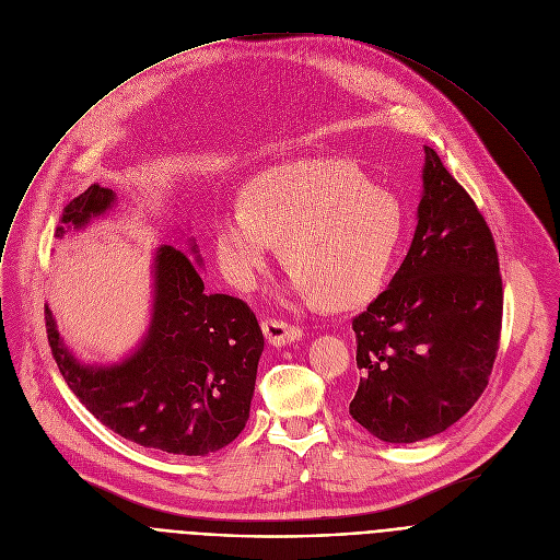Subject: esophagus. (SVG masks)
<instances>
[{
	"instance_id": "1",
	"label": "esophagus",
	"mask_w": 560,
	"mask_h": 560,
	"mask_svg": "<svg viewBox=\"0 0 560 560\" xmlns=\"http://www.w3.org/2000/svg\"><path fill=\"white\" fill-rule=\"evenodd\" d=\"M264 335H266L270 346L283 348L288 343L299 341L303 330L299 326H290L285 322H277V318H268V322H264Z\"/></svg>"
}]
</instances>
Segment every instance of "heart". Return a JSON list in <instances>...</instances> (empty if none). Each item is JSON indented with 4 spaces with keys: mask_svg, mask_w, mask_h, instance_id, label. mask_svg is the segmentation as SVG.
Masks as SVG:
<instances>
[{
    "mask_svg": "<svg viewBox=\"0 0 560 560\" xmlns=\"http://www.w3.org/2000/svg\"><path fill=\"white\" fill-rule=\"evenodd\" d=\"M406 212L348 162L316 159L272 168L246 206L219 208L212 242L230 283L253 290L279 244L290 266L283 294L343 310L378 294L401 248Z\"/></svg>",
    "mask_w": 560,
    "mask_h": 560,
    "instance_id": "b5f03b06",
    "label": "heart"
}]
</instances>
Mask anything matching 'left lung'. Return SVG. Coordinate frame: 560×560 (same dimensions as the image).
Masks as SVG:
<instances>
[{
  "instance_id": "8db88e82",
  "label": "left lung",
  "mask_w": 560,
  "mask_h": 560,
  "mask_svg": "<svg viewBox=\"0 0 560 560\" xmlns=\"http://www.w3.org/2000/svg\"><path fill=\"white\" fill-rule=\"evenodd\" d=\"M412 246L352 330V419L385 443L454 425L483 394L499 350L503 283L492 232L430 148Z\"/></svg>"
}]
</instances>
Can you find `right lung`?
Masks as SVG:
<instances>
[{
	"label": "right lung",
	"instance_id": "1",
	"mask_svg": "<svg viewBox=\"0 0 560 560\" xmlns=\"http://www.w3.org/2000/svg\"><path fill=\"white\" fill-rule=\"evenodd\" d=\"M117 208V195L93 184L74 197L57 238L86 230ZM195 238L186 253L159 246L143 337L119 361L77 359L46 303V332L61 376L86 410L119 436L166 454L206 456L232 443L250 417L264 335L253 310L208 294Z\"/></svg>",
	"mask_w": 560,
	"mask_h": 560
}]
</instances>
